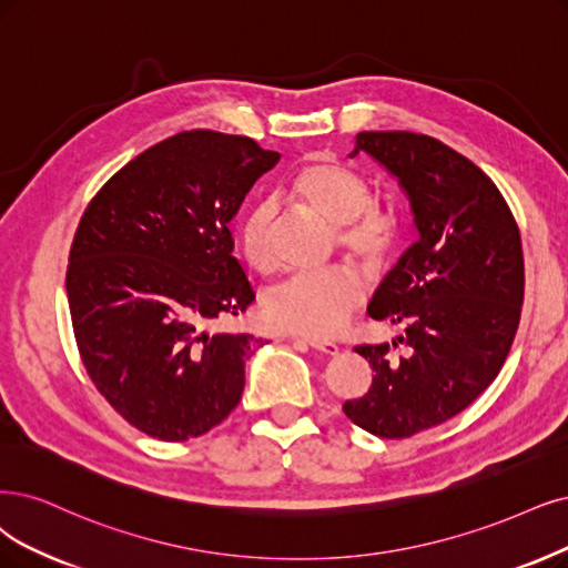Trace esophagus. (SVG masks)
Returning <instances> with one entry per match:
<instances>
[{
    "mask_svg": "<svg viewBox=\"0 0 568 568\" xmlns=\"http://www.w3.org/2000/svg\"><path fill=\"white\" fill-rule=\"evenodd\" d=\"M295 342H304V344H308L311 348H316V351H321V353H325V355H337L339 353V346L334 344V342H321V339H306V337H295Z\"/></svg>",
    "mask_w": 568,
    "mask_h": 568,
    "instance_id": "1",
    "label": "esophagus"
}]
</instances>
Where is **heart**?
<instances>
[{"instance_id": "b5f03b06", "label": "heart", "mask_w": 568, "mask_h": 568, "mask_svg": "<svg viewBox=\"0 0 568 568\" xmlns=\"http://www.w3.org/2000/svg\"><path fill=\"white\" fill-rule=\"evenodd\" d=\"M292 192L313 213L339 229L342 245L363 262L376 264L395 241V222L372 205L367 180L332 159H313L292 182ZM271 203L252 205L239 229V245L250 266H271ZM365 300L361 278L346 268L295 273L273 285L264 297L266 321L311 339L337 334Z\"/></svg>"}]
</instances>
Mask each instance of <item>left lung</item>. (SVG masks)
<instances>
[{"instance_id": "obj_1", "label": "left lung", "mask_w": 568, "mask_h": 568, "mask_svg": "<svg viewBox=\"0 0 568 568\" xmlns=\"http://www.w3.org/2000/svg\"><path fill=\"white\" fill-rule=\"evenodd\" d=\"M365 152L405 192L418 239L376 287L367 313L405 327L409 345L358 346L374 369L365 395L344 403L355 426L409 437L464 412L506 363L524 302L517 222L479 168L428 135L367 131Z\"/></svg>"}]
</instances>
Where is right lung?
<instances>
[{
	"mask_svg": "<svg viewBox=\"0 0 568 568\" xmlns=\"http://www.w3.org/2000/svg\"><path fill=\"white\" fill-rule=\"evenodd\" d=\"M278 161L250 138L178 133L125 163L83 213L65 281L74 337L138 430L184 443L239 405L262 339L207 325L255 300L229 222Z\"/></svg>",
	"mask_w": 568,
	"mask_h": 568,
	"instance_id": "add662e5",
	"label": "right lung"
}]
</instances>
